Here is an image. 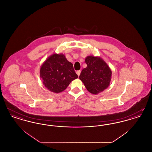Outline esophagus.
Wrapping results in <instances>:
<instances>
[{
  "label": "esophagus",
  "instance_id": "1",
  "mask_svg": "<svg viewBox=\"0 0 152 152\" xmlns=\"http://www.w3.org/2000/svg\"><path fill=\"white\" fill-rule=\"evenodd\" d=\"M80 73H81V71H80V70L76 71V73H77V75L79 76L80 75Z\"/></svg>",
  "mask_w": 152,
  "mask_h": 152
}]
</instances>
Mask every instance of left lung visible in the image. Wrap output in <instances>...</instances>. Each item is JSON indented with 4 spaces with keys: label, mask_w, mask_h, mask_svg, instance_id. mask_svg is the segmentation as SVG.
Returning a JSON list of instances; mask_svg holds the SVG:
<instances>
[{
    "label": "left lung",
    "mask_w": 152,
    "mask_h": 152,
    "mask_svg": "<svg viewBox=\"0 0 152 152\" xmlns=\"http://www.w3.org/2000/svg\"><path fill=\"white\" fill-rule=\"evenodd\" d=\"M85 61L87 66L82 70L80 80L90 93L98 94L109 86L112 71L101 58L88 56Z\"/></svg>",
    "instance_id": "left-lung-1"
}]
</instances>
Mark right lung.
Here are the masks:
<instances>
[{"mask_svg":"<svg viewBox=\"0 0 152 152\" xmlns=\"http://www.w3.org/2000/svg\"><path fill=\"white\" fill-rule=\"evenodd\" d=\"M40 75L45 87L54 93L63 92L72 81L78 78L72 64L63 54L57 53L52 55L44 62Z\"/></svg>","mask_w":152,"mask_h":152,"instance_id":"right-lung-1","label":"right lung"}]
</instances>
